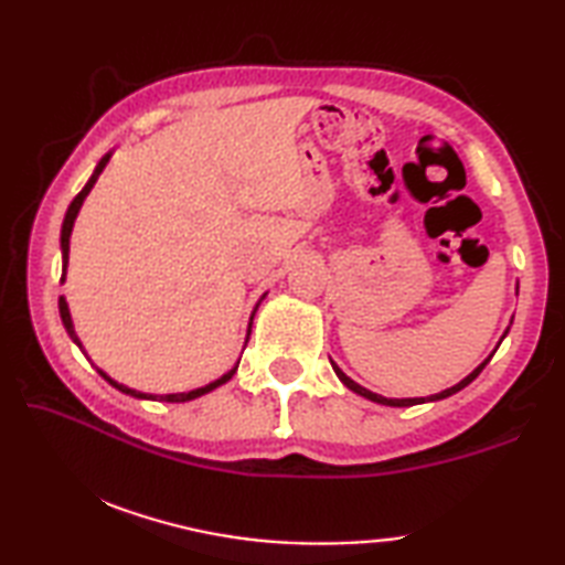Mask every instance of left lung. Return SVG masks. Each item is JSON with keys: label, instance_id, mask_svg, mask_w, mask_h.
I'll use <instances>...</instances> for the list:
<instances>
[{"label": "left lung", "instance_id": "obj_1", "mask_svg": "<svg viewBox=\"0 0 565 565\" xmlns=\"http://www.w3.org/2000/svg\"><path fill=\"white\" fill-rule=\"evenodd\" d=\"M508 334V332H505ZM505 334H502V338H505ZM493 356V354H490ZM490 356L486 359V362L478 366L473 374H468L461 383H456V386H451V388H447V391H441V393H437V395H429V398H383V395H379V393H371V391H366L364 386H359V383H354L350 376L347 374H342V369L338 366V364H332V369H334V374L340 376V381L344 383L347 388L350 391H354V393H359V395H364V398H369V401H374V403H381V405H393V407H407V405H419V403H429V401H441V398H449V395H454V393H459L461 388H466L468 383H471L478 374H481V371L486 369V364L490 362Z\"/></svg>", "mask_w": 565, "mask_h": 565}]
</instances>
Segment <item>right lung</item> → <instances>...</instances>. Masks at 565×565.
<instances>
[{"label": "right lung", "mask_w": 565, "mask_h": 565, "mask_svg": "<svg viewBox=\"0 0 565 565\" xmlns=\"http://www.w3.org/2000/svg\"><path fill=\"white\" fill-rule=\"evenodd\" d=\"M109 158L111 154H104L102 158V162L97 164V170H94V174L89 177V182L84 184V189L79 191V194L72 199V203H70V209H67V213H65V221H63V231H60V247H63V276H60V281H65V269H67V259H70V235H72V225H75V218H77V213H79V209H82V201L87 199V194L92 191V186L97 184V179H99V174L104 172V167H106V162H109ZM57 308H60V318H63V326H65V330H67V334L72 340L77 342V347L82 350V344H79V340H77V334H75V328H72V318H70V310H67V301L63 296H60V301H57ZM255 313H257V308H255ZM255 313H252V318H255ZM252 318H249V330H247V338H249V332H252ZM84 352V350H82ZM237 369V366H235ZM235 369H231L227 371L225 376H221L218 381H213V383H209V386H203V388H196V391H189V393H170V395H148V393H140V391H134V388H128V386H124V383H116L114 379H109L104 374L102 369H97L99 374L111 383L114 388H118L121 393H126V395H134V398H148V401H164V403H184V401H194V398H199V395H203V393H209V391H213V388H218V386H223L225 381H231L233 379V374H235Z\"/></svg>", "instance_id": "obj_1"}]
</instances>
